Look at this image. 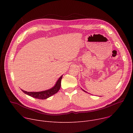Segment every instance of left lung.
<instances>
[{
  "mask_svg": "<svg viewBox=\"0 0 133 133\" xmlns=\"http://www.w3.org/2000/svg\"><path fill=\"white\" fill-rule=\"evenodd\" d=\"M82 90H83V91H85V92H86V91H85V90H83V89H82Z\"/></svg>",
  "mask_w": 133,
  "mask_h": 133,
  "instance_id": "left-lung-1",
  "label": "left lung"
}]
</instances>
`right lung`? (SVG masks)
<instances>
[{"label": "right lung", "instance_id": "1", "mask_svg": "<svg viewBox=\"0 0 133 133\" xmlns=\"http://www.w3.org/2000/svg\"><path fill=\"white\" fill-rule=\"evenodd\" d=\"M63 77V75L59 78V79L56 82L55 85L51 88H50L48 90L42 91H37V92H30L26 91L21 89L22 91L24 92L25 94L30 96L32 97L39 99H45L53 95L57 92L60 89L61 86V81Z\"/></svg>", "mask_w": 133, "mask_h": 133}]
</instances>
